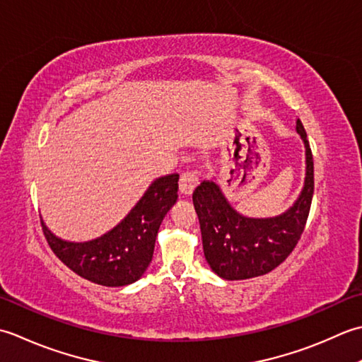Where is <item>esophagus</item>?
<instances>
[{
  "label": "esophagus",
  "instance_id": "obj_1",
  "mask_svg": "<svg viewBox=\"0 0 362 362\" xmlns=\"http://www.w3.org/2000/svg\"><path fill=\"white\" fill-rule=\"evenodd\" d=\"M198 184L197 172H184L180 178V192L182 195H190Z\"/></svg>",
  "mask_w": 362,
  "mask_h": 362
}]
</instances>
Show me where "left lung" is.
<instances>
[{"mask_svg": "<svg viewBox=\"0 0 362 362\" xmlns=\"http://www.w3.org/2000/svg\"><path fill=\"white\" fill-rule=\"evenodd\" d=\"M297 132L305 144L306 176L298 198L286 212L265 218L242 216L216 180H206L194 190L192 200L200 220L204 257L220 278L235 281L269 274L297 245L314 194L313 153L300 120Z\"/></svg>", "mask_w": 362, "mask_h": 362, "instance_id": "obj_1", "label": "left lung"}]
</instances>
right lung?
<instances>
[{
	"instance_id": "right-lung-1",
	"label": "right lung",
	"mask_w": 362,
	"mask_h": 362,
	"mask_svg": "<svg viewBox=\"0 0 362 362\" xmlns=\"http://www.w3.org/2000/svg\"><path fill=\"white\" fill-rule=\"evenodd\" d=\"M178 173L154 180L128 216L97 239L64 240L42 220L48 245L70 270L95 284L120 287L136 283L153 259L162 220L178 200Z\"/></svg>"
}]
</instances>
